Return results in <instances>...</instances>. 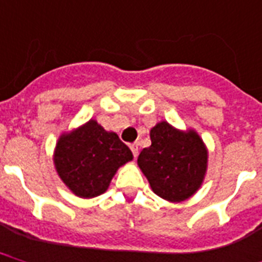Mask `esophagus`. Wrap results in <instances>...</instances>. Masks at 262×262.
<instances>
[{
    "label": "esophagus",
    "mask_w": 262,
    "mask_h": 262,
    "mask_svg": "<svg viewBox=\"0 0 262 262\" xmlns=\"http://www.w3.org/2000/svg\"><path fill=\"white\" fill-rule=\"evenodd\" d=\"M130 149L132 152H133V155H135V158H137V155H139V143H133V144L130 145Z\"/></svg>",
    "instance_id": "esophagus-1"
}]
</instances>
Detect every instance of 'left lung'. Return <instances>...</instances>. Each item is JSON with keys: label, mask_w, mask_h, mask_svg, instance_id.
<instances>
[{"label": "left lung", "mask_w": 262, "mask_h": 262, "mask_svg": "<svg viewBox=\"0 0 262 262\" xmlns=\"http://www.w3.org/2000/svg\"><path fill=\"white\" fill-rule=\"evenodd\" d=\"M151 145L137 165L158 196L171 203L187 201L203 184L209 151L195 129L180 130L166 121L149 130Z\"/></svg>", "instance_id": "8db88e82"}]
</instances>
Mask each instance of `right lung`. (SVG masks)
Returning a JSON list of instances; mask_svg holds the SVG:
<instances>
[{"label": "right lung", "instance_id": "add662e5", "mask_svg": "<svg viewBox=\"0 0 262 262\" xmlns=\"http://www.w3.org/2000/svg\"><path fill=\"white\" fill-rule=\"evenodd\" d=\"M132 159L133 154L117 133L107 132L96 119L61 133L53 151L61 181L85 199L104 193L118 169Z\"/></svg>", "mask_w": 262, "mask_h": 262}]
</instances>
